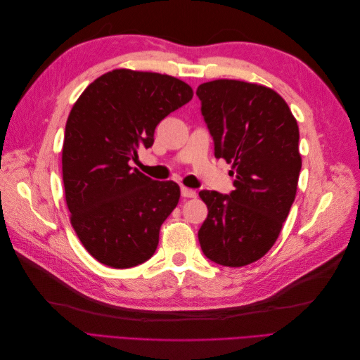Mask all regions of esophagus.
Segmentation results:
<instances>
[{
  "instance_id": "1",
  "label": "esophagus",
  "mask_w": 360,
  "mask_h": 360,
  "mask_svg": "<svg viewBox=\"0 0 360 360\" xmlns=\"http://www.w3.org/2000/svg\"><path fill=\"white\" fill-rule=\"evenodd\" d=\"M181 197L183 198H195L197 197V192H195L193 189H189V188H181Z\"/></svg>"
}]
</instances>
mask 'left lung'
<instances>
[{
    "label": "left lung",
    "mask_w": 360,
    "mask_h": 360,
    "mask_svg": "<svg viewBox=\"0 0 360 360\" xmlns=\"http://www.w3.org/2000/svg\"><path fill=\"white\" fill-rule=\"evenodd\" d=\"M214 156L231 163L234 191H201L209 214L198 231L204 255L242 267L275 245L297 192L299 126L287 102L269 86L216 79L198 86Z\"/></svg>",
    "instance_id": "obj_1"
}]
</instances>
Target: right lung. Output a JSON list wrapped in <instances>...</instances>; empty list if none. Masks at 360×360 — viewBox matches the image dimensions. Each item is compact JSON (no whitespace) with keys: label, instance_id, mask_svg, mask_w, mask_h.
Listing matches in <instances>:
<instances>
[{"label":"right lung","instance_id":"add662e5","mask_svg":"<svg viewBox=\"0 0 360 360\" xmlns=\"http://www.w3.org/2000/svg\"><path fill=\"white\" fill-rule=\"evenodd\" d=\"M192 96V86L174 76L115 69L75 102L63 143L64 195L76 236L99 263L129 269L155 254L180 188L129 162L141 146H153L159 122Z\"/></svg>","mask_w":360,"mask_h":360}]
</instances>
